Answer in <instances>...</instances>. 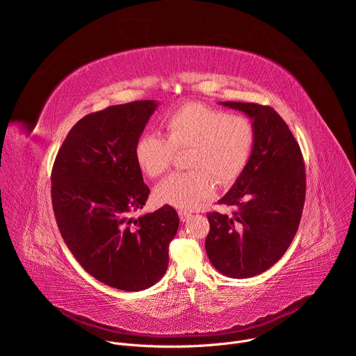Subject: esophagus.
Returning a JSON list of instances; mask_svg holds the SVG:
<instances>
[{
    "instance_id": "obj_1",
    "label": "esophagus",
    "mask_w": 356,
    "mask_h": 356,
    "mask_svg": "<svg viewBox=\"0 0 356 356\" xmlns=\"http://www.w3.org/2000/svg\"><path fill=\"white\" fill-rule=\"evenodd\" d=\"M179 217H180V220H181L183 222H186V221H188V220L191 218V214L187 213V211H180V213H179Z\"/></svg>"
}]
</instances>
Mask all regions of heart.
<instances>
[{
  "label": "heart",
  "mask_w": 356,
  "mask_h": 356,
  "mask_svg": "<svg viewBox=\"0 0 356 356\" xmlns=\"http://www.w3.org/2000/svg\"><path fill=\"white\" fill-rule=\"evenodd\" d=\"M162 128L165 136L145 134L136 140L135 161L147 177L156 179L170 169L175 154L187 150L183 162L188 170L170 175L155 188L159 202L180 210H193L211 197L216 181L235 180L255 145L250 118L197 103L175 110Z\"/></svg>",
  "instance_id": "b5f03b06"
}]
</instances>
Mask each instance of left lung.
Wrapping results in <instances>:
<instances>
[{
	"label": "left lung",
	"mask_w": 356,
	"mask_h": 356,
	"mask_svg": "<svg viewBox=\"0 0 356 356\" xmlns=\"http://www.w3.org/2000/svg\"><path fill=\"white\" fill-rule=\"evenodd\" d=\"M253 120L255 145L250 158L218 204L231 216L207 214V257L222 275L257 276L272 268L290 246L306 200V168L301 149L283 118L269 106L224 101Z\"/></svg>",
	"instance_id": "left-lung-1"
}]
</instances>
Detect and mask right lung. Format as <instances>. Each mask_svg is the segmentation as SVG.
I'll return each instance as SVG.
<instances>
[{"label":"right lung","instance_id":"right-lung-1","mask_svg":"<svg viewBox=\"0 0 356 356\" xmlns=\"http://www.w3.org/2000/svg\"><path fill=\"white\" fill-rule=\"evenodd\" d=\"M158 104L111 106L83 117L52 168V206L63 241L83 269L107 286L139 291L166 273L179 228L170 206L134 218L149 195L135 145Z\"/></svg>","mask_w":356,"mask_h":356}]
</instances>
